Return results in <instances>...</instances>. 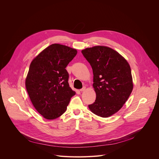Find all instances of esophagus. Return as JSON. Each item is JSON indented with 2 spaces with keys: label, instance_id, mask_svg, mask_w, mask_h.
<instances>
[{
  "label": "esophagus",
  "instance_id": "1",
  "mask_svg": "<svg viewBox=\"0 0 159 159\" xmlns=\"http://www.w3.org/2000/svg\"><path fill=\"white\" fill-rule=\"evenodd\" d=\"M86 90V87L85 86H84V87H83L82 89H80V91H81V92H82V91H85Z\"/></svg>",
  "mask_w": 159,
  "mask_h": 159
}]
</instances>
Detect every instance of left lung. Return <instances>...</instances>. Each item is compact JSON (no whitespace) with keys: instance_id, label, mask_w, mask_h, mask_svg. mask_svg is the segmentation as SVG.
I'll return each instance as SVG.
<instances>
[{"instance_id":"1","label":"left lung","mask_w":159,"mask_h":159,"mask_svg":"<svg viewBox=\"0 0 159 159\" xmlns=\"http://www.w3.org/2000/svg\"><path fill=\"white\" fill-rule=\"evenodd\" d=\"M93 70L96 100L88 106L94 114L108 117L117 112L133 90L128 62L114 49L97 46L82 50Z\"/></svg>"}]
</instances>
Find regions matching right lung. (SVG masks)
<instances>
[{"label":"right lung","mask_w":159,"mask_h":159,"mask_svg":"<svg viewBox=\"0 0 159 159\" xmlns=\"http://www.w3.org/2000/svg\"><path fill=\"white\" fill-rule=\"evenodd\" d=\"M77 51L53 44L44 49L30 64L26 88L37 111L46 119H55L66 110L75 94L70 87L66 66Z\"/></svg>","instance_id":"1"}]
</instances>
